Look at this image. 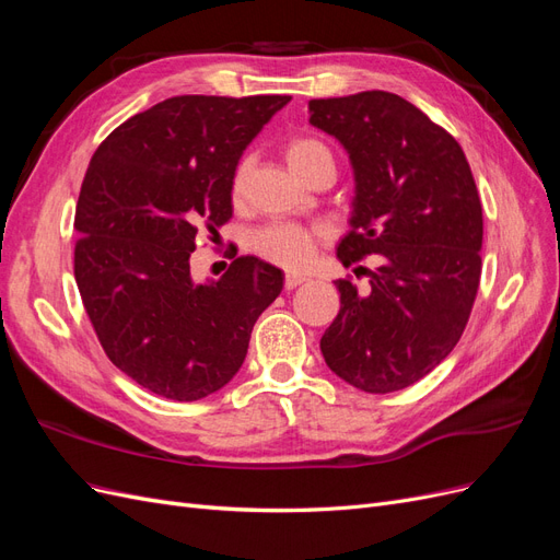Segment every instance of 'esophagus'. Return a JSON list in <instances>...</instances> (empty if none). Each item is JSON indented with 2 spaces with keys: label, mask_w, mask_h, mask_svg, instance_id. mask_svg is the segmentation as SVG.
I'll use <instances>...</instances> for the list:
<instances>
[{
  "label": "esophagus",
  "mask_w": 560,
  "mask_h": 560,
  "mask_svg": "<svg viewBox=\"0 0 560 560\" xmlns=\"http://www.w3.org/2000/svg\"><path fill=\"white\" fill-rule=\"evenodd\" d=\"M306 280H308V278L303 276V273H287V278H284V287H287V290H294V287L303 284Z\"/></svg>",
  "instance_id": "esophagus-1"
}]
</instances>
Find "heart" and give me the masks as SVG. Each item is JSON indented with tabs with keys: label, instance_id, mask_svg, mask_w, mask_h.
Listing matches in <instances>:
<instances>
[{
	"label": "heart",
	"instance_id": "1",
	"mask_svg": "<svg viewBox=\"0 0 560 560\" xmlns=\"http://www.w3.org/2000/svg\"><path fill=\"white\" fill-rule=\"evenodd\" d=\"M284 159H287V165H290L299 177L317 161H325V159L334 161L331 151L313 138H294L287 142ZM245 179H247V161H243L233 173L231 189L235 198L243 194ZM252 249L257 252L259 257L280 264L284 268H301L313 254V235L292 224H270L259 233H254Z\"/></svg>",
	"mask_w": 560,
	"mask_h": 560
}]
</instances>
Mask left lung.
Returning <instances> with one entry per match:
<instances>
[{
  "label": "left lung",
  "mask_w": 560,
  "mask_h": 560,
  "mask_svg": "<svg viewBox=\"0 0 560 560\" xmlns=\"http://www.w3.org/2000/svg\"><path fill=\"white\" fill-rule=\"evenodd\" d=\"M311 126L346 149L350 231L343 266L378 254L371 290L336 280L341 311L319 350L338 378L385 395L428 376L460 341L481 278L483 214L463 147L385 91L311 100Z\"/></svg>",
  "instance_id": "8db88e82"
}]
</instances>
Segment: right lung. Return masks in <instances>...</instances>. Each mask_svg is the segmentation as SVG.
I'll return each mask as SVG.
<instances>
[{"label": "right lung", "instance_id": "right-lung-1", "mask_svg": "<svg viewBox=\"0 0 560 560\" xmlns=\"http://www.w3.org/2000/svg\"><path fill=\"white\" fill-rule=\"evenodd\" d=\"M290 95H182L130 116L97 147L74 214V278L107 358L165 399L196 401L238 374L284 273L235 259L194 280L200 231L233 214L243 151Z\"/></svg>", "mask_w": 560, "mask_h": 560}]
</instances>
